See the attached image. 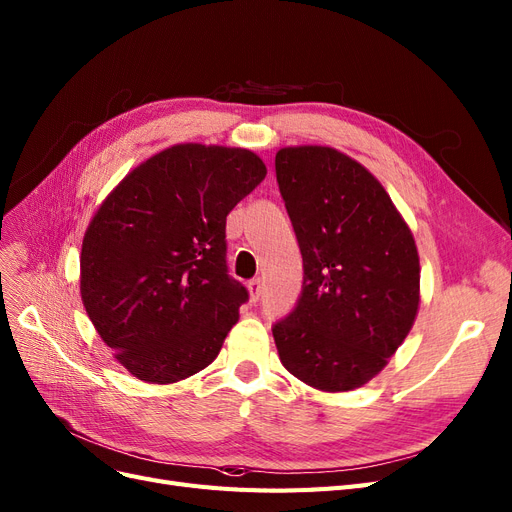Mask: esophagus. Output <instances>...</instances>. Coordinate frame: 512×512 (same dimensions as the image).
<instances>
[{
	"instance_id": "esophagus-1",
	"label": "esophagus",
	"mask_w": 512,
	"mask_h": 512,
	"mask_svg": "<svg viewBox=\"0 0 512 512\" xmlns=\"http://www.w3.org/2000/svg\"><path fill=\"white\" fill-rule=\"evenodd\" d=\"M248 292H250V301H252V303H256L258 298H260V292H262L260 279H252V281H250V284H248Z\"/></svg>"
}]
</instances>
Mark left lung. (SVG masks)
<instances>
[{
    "instance_id": "obj_1",
    "label": "left lung",
    "mask_w": 512,
    "mask_h": 512,
    "mask_svg": "<svg viewBox=\"0 0 512 512\" xmlns=\"http://www.w3.org/2000/svg\"><path fill=\"white\" fill-rule=\"evenodd\" d=\"M275 173L303 254V292L273 326L279 360L322 392L385 368L419 311V254L381 182L328 146H288Z\"/></svg>"
}]
</instances>
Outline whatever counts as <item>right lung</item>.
<instances>
[{"instance_id":"1","label":"right lung","mask_w":512,"mask_h":512,"mask_svg":"<svg viewBox=\"0 0 512 512\" xmlns=\"http://www.w3.org/2000/svg\"><path fill=\"white\" fill-rule=\"evenodd\" d=\"M264 175L252 150L175 144L97 207L80 252L82 305L139 381H182L218 358L248 301L226 273V216Z\"/></svg>"}]
</instances>
